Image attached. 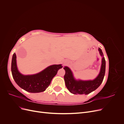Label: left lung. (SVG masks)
Instances as JSON below:
<instances>
[{"instance_id":"8db88e82","label":"left lung","mask_w":124,"mask_h":124,"mask_svg":"<svg viewBox=\"0 0 124 124\" xmlns=\"http://www.w3.org/2000/svg\"><path fill=\"white\" fill-rule=\"evenodd\" d=\"M99 54L102 57L101 66L100 72L95 79L93 80H77L75 78L72 71L68 67L65 66L63 69L65 70L64 80L67 88L69 92L73 94H85L94 91L102 83L106 71V61L102 50L98 48Z\"/></svg>"}]
</instances>
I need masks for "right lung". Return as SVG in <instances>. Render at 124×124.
<instances>
[{"instance_id": "add662e5", "label": "right lung", "mask_w": 124, "mask_h": 124, "mask_svg": "<svg viewBox=\"0 0 124 124\" xmlns=\"http://www.w3.org/2000/svg\"><path fill=\"white\" fill-rule=\"evenodd\" d=\"M62 65H53L35 74L24 75L18 71L16 64V56L14 53L11 62V72L16 83L21 88L29 93H37L46 91L51 84Z\"/></svg>"}]
</instances>
